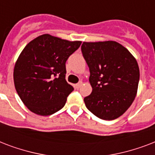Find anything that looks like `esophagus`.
<instances>
[{
  "label": "esophagus",
  "mask_w": 155,
  "mask_h": 155,
  "mask_svg": "<svg viewBox=\"0 0 155 155\" xmlns=\"http://www.w3.org/2000/svg\"><path fill=\"white\" fill-rule=\"evenodd\" d=\"M81 85H82V82H79L78 84H76L75 85V87L78 89V88H80V87H81Z\"/></svg>",
  "instance_id": "esophagus-1"
}]
</instances>
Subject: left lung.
Listing matches in <instances>:
<instances>
[{
    "instance_id": "8db88e82",
    "label": "left lung",
    "mask_w": 155,
    "mask_h": 155,
    "mask_svg": "<svg viewBox=\"0 0 155 155\" xmlns=\"http://www.w3.org/2000/svg\"><path fill=\"white\" fill-rule=\"evenodd\" d=\"M83 56L89 68L92 93L84 97L88 110L102 120L120 117L137 94L140 72L134 57L113 41L83 42Z\"/></svg>"
}]
</instances>
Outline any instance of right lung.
<instances>
[{
    "label": "right lung",
    "mask_w": 155,
    "mask_h": 155,
    "mask_svg": "<svg viewBox=\"0 0 155 155\" xmlns=\"http://www.w3.org/2000/svg\"><path fill=\"white\" fill-rule=\"evenodd\" d=\"M81 42L42 35L29 42L16 62V91L26 107L38 115L49 116L65 105L74 88L66 80V62Z\"/></svg>",
    "instance_id": "1"
}]
</instances>
